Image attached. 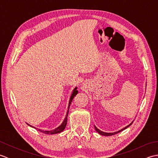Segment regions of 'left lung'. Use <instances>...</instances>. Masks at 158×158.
<instances>
[{"mask_svg":"<svg viewBox=\"0 0 158 158\" xmlns=\"http://www.w3.org/2000/svg\"><path fill=\"white\" fill-rule=\"evenodd\" d=\"M132 122L130 124H129L128 126H127L126 127H124V128H123V129H122L121 130H119V131H117V132H113V133H107V132H102V131H101V130H100L99 129H98L97 128V127H96V126H94V127H95V130H96V131L98 133H99L100 135H103V136H112V135H116V134H117V133H119V132H122V130H125L126 128H127V127H129L130 126H131L132 125Z\"/></svg>","mask_w":158,"mask_h":158,"instance_id":"left-lung-1","label":"left lung"}]
</instances>
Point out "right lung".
Segmentation results:
<instances>
[{
  "label": "right lung",
  "instance_id": "add662e5",
  "mask_svg": "<svg viewBox=\"0 0 158 158\" xmlns=\"http://www.w3.org/2000/svg\"><path fill=\"white\" fill-rule=\"evenodd\" d=\"M77 88H75V89H74L73 92L71 94V96H70V100H69V107H68V110H67V113H66V117L64 120L63 121L62 123L60 125L59 127H57V128H56L55 130H50V131H46V130H40V129H37L39 131H40V132H41L42 133H44V134H46V135H54V134H57V133H60L62 132V131L65 129L66 127V123H67V117H68V113H69V106H70V105L71 104V102L73 99L74 98V97H75L76 96V94L77 93H78V91L77 90ZM28 126H31V125H29V124H28ZM32 127V126H31Z\"/></svg>",
  "mask_w": 158,
  "mask_h": 158
}]
</instances>
